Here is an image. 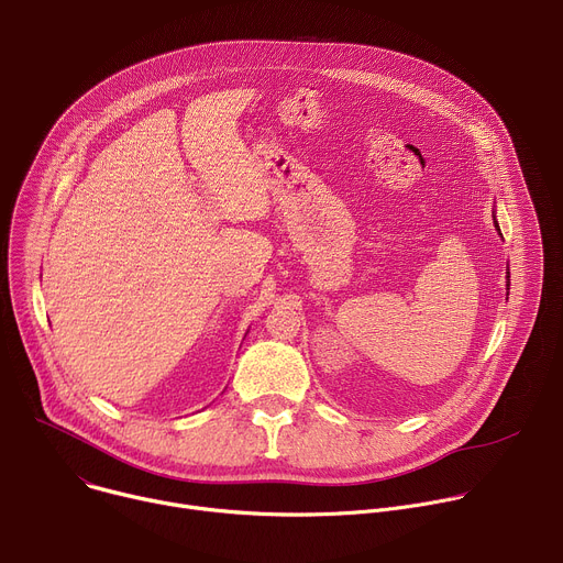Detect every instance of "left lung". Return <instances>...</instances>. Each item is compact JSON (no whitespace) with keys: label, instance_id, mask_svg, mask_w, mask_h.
I'll return each instance as SVG.
<instances>
[{"label":"left lung","instance_id":"1","mask_svg":"<svg viewBox=\"0 0 563 563\" xmlns=\"http://www.w3.org/2000/svg\"><path fill=\"white\" fill-rule=\"evenodd\" d=\"M493 218H495V216H493ZM495 227H497V231H499V235H501V229H499V224H497V220H495ZM506 278H508V283H510V272H508V276H506Z\"/></svg>","mask_w":563,"mask_h":563}]
</instances>
